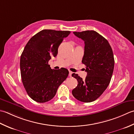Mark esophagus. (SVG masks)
<instances>
[{
  "instance_id": "34e87169",
  "label": "esophagus",
  "mask_w": 134,
  "mask_h": 134,
  "mask_svg": "<svg viewBox=\"0 0 134 134\" xmlns=\"http://www.w3.org/2000/svg\"><path fill=\"white\" fill-rule=\"evenodd\" d=\"M72 72L71 71H69V77H72Z\"/></svg>"
}]
</instances>
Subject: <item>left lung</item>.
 Segmentation results:
<instances>
[{"mask_svg": "<svg viewBox=\"0 0 134 134\" xmlns=\"http://www.w3.org/2000/svg\"><path fill=\"white\" fill-rule=\"evenodd\" d=\"M84 40V53L82 63L86 65L87 75L83 80L77 74L72 76L78 84L72 90L76 99L83 102L94 101L107 88L113 75L114 59L112 49L108 40L94 31L74 32Z\"/></svg>", "mask_w": 134, "mask_h": 134, "instance_id": "left-lung-1", "label": "left lung"}]
</instances>
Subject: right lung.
<instances>
[{"mask_svg":"<svg viewBox=\"0 0 134 134\" xmlns=\"http://www.w3.org/2000/svg\"><path fill=\"white\" fill-rule=\"evenodd\" d=\"M70 31L44 29L31 37L20 58L21 76L23 85L35 101L48 102L66 80L69 71L65 68L51 69L48 61L58 54V48Z\"/></svg>","mask_w":134,"mask_h":134,"instance_id":"add662e5","label":"right lung"}]
</instances>
